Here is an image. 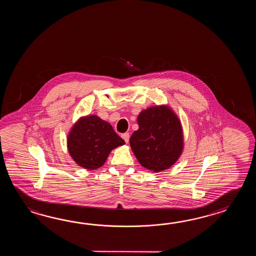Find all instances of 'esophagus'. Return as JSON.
I'll list each match as a JSON object with an SVG mask.
<instances>
[{
	"mask_svg": "<svg viewBox=\"0 0 256 256\" xmlns=\"http://www.w3.org/2000/svg\"><path fill=\"white\" fill-rule=\"evenodd\" d=\"M122 139L126 141V142H129L130 136H129V134H128V132H124V134H122Z\"/></svg>",
	"mask_w": 256,
	"mask_h": 256,
	"instance_id": "esophagus-1",
	"label": "esophagus"
}]
</instances>
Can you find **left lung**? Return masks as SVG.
<instances>
[{
  "mask_svg": "<svg viewBox=\"0 0 256 256\" xmlns=\"http://www.w3.org/2000/svg\"><path fill=\"white\" fill-rule=\"evenodd\" d=\"M137 122L139 129L130 136V146L139 163L156 173L171 168L184 148L178 117L161 105L142 110Z\"/></svg>",
  "mask_w": 256,
  "mask_h": 256,
  "instance_id": "8db88e82",
  "label": "left lung"
}]
</instances>
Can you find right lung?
I'll return each mask as SVG.
<instances>
[{
    "instance_id": "1",
    "label": "right lung",
    "mask_w": 256,
    "mask_h": 256,
    "mask_svg": "<svg viewBox=\"0 0 256 256\" xmlns=\"http://www.w3.org/2000/svg\"><path fill=\"white\" fill-rule=\"evenodd\" d=\"M126 142L109 122L97 115L82 117L68 136V149L80 166L95 170L104 166L110 152Z\"/></svg>"
}]
</instances>
